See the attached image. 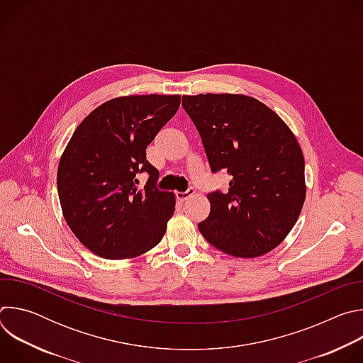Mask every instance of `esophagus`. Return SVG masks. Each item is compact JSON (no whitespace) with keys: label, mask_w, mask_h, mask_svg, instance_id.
Masks as SVG:
<instances>
[{"label":"esophagus","mask_w":363,"mask_h":363,"mask_svg":"<svg viewBox=\"0 0 363 363\" xmlns=\"http://www.w3.org/2000/svg\"><path fill=\"white\" fill-rule=\"evenodd\" d=\"M194 195H195V189H194V188H189V189L185 191V192H177V198H178L181 202L189 199V198L194 196Z\"/></svg>","instance_id":"34e87169"}]
</instances>
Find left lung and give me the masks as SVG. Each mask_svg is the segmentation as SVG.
I'll use <instances>...</instances> for the list:
<instances>
[{"instance_id": "left-lung-1", "label": "left lung", "mask_w": 363, "mask_h": 363, "mask_svg": "<svg viewBox=\"0 0 363 363\" xmlns=\"http://www.w3.org/2000/svg\"><path fill=\"white\" fill-rule=\"evenodd\" d=\"M213 172L231 175L228 192L206 195L199 233L217 250L252 258L274 250L294 227L306 199L304 158L286 122L247 94L182 96Z\"/></svg>"}]
</instances>
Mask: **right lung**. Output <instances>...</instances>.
Wrapping results in <instances>:
<instances>
[{
  "label": "right lung",
  "instance_id": "obj_1",
  "mask_svg": "<svg viewBox=\"0 0 363 363\" xmlns=\"http://www.w3.org/2000/svg\"><path fill=\"white\" fill-rule=\"evenodd\" d=\"M179 94H129L90 112L70 138L57 169L63 217L93 254L129 260L158 245L175 195L158 191L146 147L177 113ZM147 172L138 189L134 177Z\"/></svg>",
  "mask_w": 363,
  "mask_h": 363
}]
</instances>
